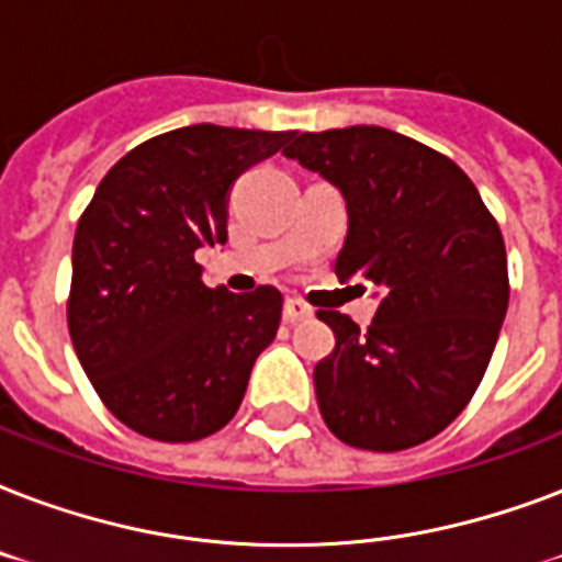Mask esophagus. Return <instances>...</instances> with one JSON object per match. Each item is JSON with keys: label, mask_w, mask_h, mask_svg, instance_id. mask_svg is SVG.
<instances>
[{"label": "esophagus", "mask_w": 562, "mask_h": 562, "mask_svg": "<svg viewBox=\"0 0 562 562\" xmlns=\"http://www.w3.org/2000/svg\"><path fill=\"white\" fill-rule=\"evenodd\" d=\"M308 317H312V308H308L303 300H285V306H282V321H285V324H300V321H308Z\"/></svg>", "instance_id": "1"}]
</instances>
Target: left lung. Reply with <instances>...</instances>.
I'll use <instances>...</instances> for the list:
<instances>
[{
  "instance_id": "obj_1",
  "label": "left lung",
  "mask_w": 562,
  "mask_h": 562,
  "mask_svg": "<svg viewBox=\"0 0 562 562\" xmlns=\"http://www.w3.org/2000/svg\"><path fill=\"white\" fill-rule=\"evenodd\" d=\"M282 154L347 198L338 280L382 291L368 329L317 312L335 333L315 368L321 417L356 449L426 443L470 405L496 350L510 300L502 229L461 166L387 127L294 131Z\"/></svg>"
}]
</instances>
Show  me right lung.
<instances>
[{
	"label": "right lung",
	"instance_id": "obj_1",
	"mask_svg": "<svg viewBox=\"0 0 562 562\" xmlns=\"http://www.w3.org/2000/svg\"><path fill=\"white\" fill-rule=\"evenodd\" d=\"M294 131L189 125L136 145L78 218L66 324L83 373L116 419L192 443L236 417L282 294L210 289L198 247L227 241V192Z\"/></svg>",
	"mask_w": 562,
	"mask_h": 562
}]
</instances>
